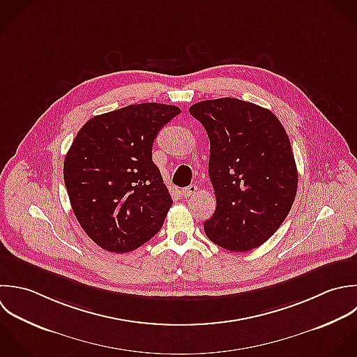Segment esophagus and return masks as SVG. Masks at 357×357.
I'll list each match as a JSON object with an SVG mask.
<instances>
[{
	"label": "esophagus",
	"mask_w": 357,
	"mask_h": 357,
	"mask_svg": "<svg viewBox=\"0 0 357 357\" xmlns=\"http://www.w3.org/2000/svg\"><path fill=\"white\" fill-rule=\"evenodd\" d=\"M197 186L196 185H189L188 188H183L182 190H181V195L183 196V197H190V196H193L196 192H197Z\"/></svg>",
	"instance_id": "1"
}]
</instances>
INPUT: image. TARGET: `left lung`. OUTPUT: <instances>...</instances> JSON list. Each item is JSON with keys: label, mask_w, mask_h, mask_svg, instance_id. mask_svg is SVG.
Masks as SVG:
<instances>
[{"label": "left lung", "mask_w": 357, "mask_h": 357, "mask_svg": "<svg viewBox=\"0 0 357 357\" xmlns=\"http://www.w3.org/2000/svg\"><path fill=\"white\" fill-rule=\"evenodd\" d=\"M189 112L210 139L217 207L204 222L207 238L231 252L261 246L296 196L298 169L285 128L270 109L232 97L200 101Z\"/></svg>", "instance_id": "1"}]
</instances>
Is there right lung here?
Segmentation results:
<instances>
[{"label": "right lung", "instance_id": "add662e5", "mask_svg": "<svg viewBox=\"0 0 357 357\" xmlns=\"http://www.w3.org/2000/svg\"><path fill=\"white\" fill-rule=\"evenodd\" d=\"M181 109L132 104L89 119L63 161L75 217L87 236L111 253L132 252L162 227L171 195L153 162V142Z\"/></svg>", "mask_w": 357, "mask_h": 357}]
</instances>
